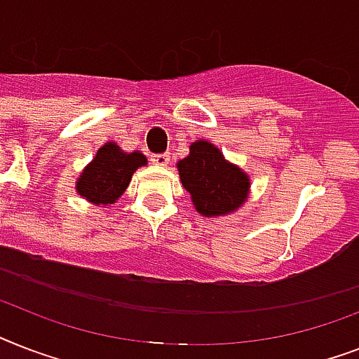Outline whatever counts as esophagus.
I'll return each instance as SVG.
<instances>
[{"mask_svg": "<svg viewBox=\"0 0 359 359\" xmlns=\"http://www.w3.org/2000/svg\"><path fill=\"white\" fill-rule=\"evenodd\" d=\"M151 162L154 163V165H160V168H163V165H168L169 163V154L168 152H162V154H152Z\"/></svg>", "mask_w": 359, "mask_h": 359, "instance_id": "obj_1", "label": "esophagus"}]
</instances>
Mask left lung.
Masks as SVG:
<instances>
[{
  "label": "left lung",
  "instance_id": "1",
  "mask_svg": "<svg viewBox=\"0 0 359 359\" xmlns=\"http://www.w3.org/2000/svg\"><path fill=\"white\" fill-rule=\"evenodd\" d=\"M177 168L194 207L207 218L235 212L248 199L250 177L238 165L227 162L224 152L208 141H194L190 154Z\"/></svg>",
  "mask_w": 359,
  "mask_h": 359
}]
</instances>
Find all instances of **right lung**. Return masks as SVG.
Here are the masks:
<instances>
[{
	"label": "right lung",
	"mask_w": 359,
	"mask_h": 359,
	"mask_svg": "<svg viewBox=\"0 0 359 359\" xmlns=\"http://www.w3.org/2000/svg\"><path fill=\"white\" fill-rule=\"evenodd\" d=\"M141 165H147V158L140 151L124 152L117 143L108 141L81 171L76 191L93 205H114L128 188L135 169Z\"/></svg>",
	"instance_id": "add662e5"
}]
</instances>
